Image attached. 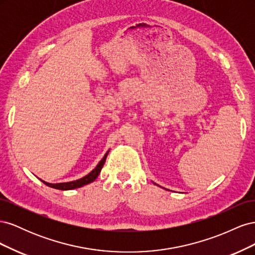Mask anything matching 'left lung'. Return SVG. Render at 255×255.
<instances>
[{
    "label": "left lung",
    "instance_id": "1",
    "mask_svg": "<svg viewBox=\"0 0 255 255\" xmlns=\"http://www.w3.org/2000/svg\"><path fill=\"white\" fill-rule=\"evenodd\" d=\"M154 184H155V183H154Z\"/></svg>",
    "mask_w": 255,
    "mask_h": 255
}]
</instances>
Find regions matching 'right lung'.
Listing matches in <instances>:
<instances>
[{"label": "right lung", "instance_id": "right-lung-1", "mask_svg": "<svg viewBox=\"0 0 255 255\" xmlns=\"http://www.w3.org/2000/svg\"><path fill=\"white\" fill-rule=\"evenodd\" d=\"M110 150L107 151V153L104 155V157L100 160V163L97 165V167L92 170L91 172H89L87 175H85L82 179H79L76 181H71V182H67V183H56V184H52V183H48V182H44L42 181L47 186L52 187V188H55V189H60V190H70V189H74V188H79V187H83L84 185H87L91 182H94L98 175L101 172V169L103 168V165L106 160L107 157V154H109Z\"/></svg>", "mask_w": 255, "mask_h": 255}]
</instances>
